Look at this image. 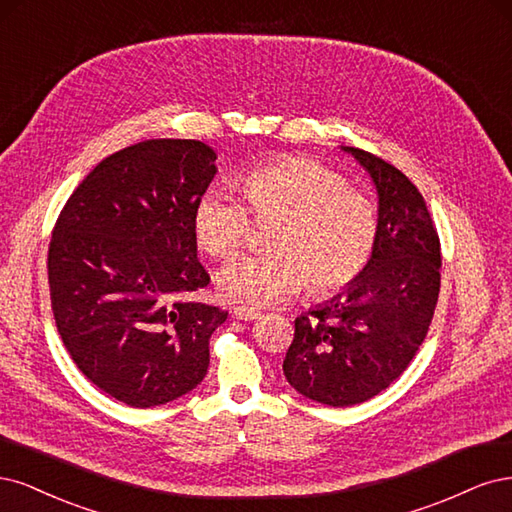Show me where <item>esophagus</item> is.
Masks as SVG:
<instances>
[{
  "label": "esophagus",
  "instance_id": "esophagus-1",
  "mask_svg": "<svg viewBox=\"0 0 512 512\" xmlns=\"http://www.w3.org/2000/svg\"><path fill=\"white\" fill-rule=\"evenodd\" d=\"M234 317L240 321H253L261 317V310L257 308H249V306H236L234 308Z\"/></svg>",
  "mask_w": 512,
  "mask_h": 512
}]
</instances>
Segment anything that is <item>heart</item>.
I'll list each match as a JSON object with an SVG mask.
<instances>
[{
	"label": "heart",
	"instance_id": "b5f03b06",
	"mask_svg": "<svg viewBox=\"0 0 512 512\" xmlns=\"http://www.w3.org/2000/svg\"><path fill=\"white\" fill-rule=\"evenodd\" d=\"M240 193L257 219L278 217L270 227V251L242 255L217 274L223 298L266 306L310 287L329 295L353 285L376 244V210L366 195L310 159H278L246 172ZM234 193L210 189L197 200V244L225 259L251 236V214Z\"/></svg>",
	"mask_w": 512,
	"mask_h": 512
}]
</instances>
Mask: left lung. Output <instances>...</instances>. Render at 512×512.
<instances>
[{"instance_id": "obj_1", "label": "left lung", "mask_w": 512, "mask_h": 512, "mask_svg": "<svg viewBox=\"0 0 512 512\" xmlns=\"http://www.w3.org/2000/svg\"><path fill=\"white\" fill-rule=\"evenodd\" d=\"M378 197L374 253L353 285L295 319L289 385L327 406L387 389L419 351L440 291V240L423 195L391 163L353 146Z\"/></svg>"}]
</instances>
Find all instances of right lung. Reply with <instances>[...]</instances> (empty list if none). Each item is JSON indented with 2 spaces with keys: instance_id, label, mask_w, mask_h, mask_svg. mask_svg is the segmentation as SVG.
<instances>
[{
  "instance_id": "obj_1",
  "label": "right lung",
  "mask_w": 512,
  "mask_h": 512,
  "mask_svg": "<svg viewBox=\"0 0 512 512\" xmlns=\"http://www.w3.org/2000/svg\"><path fill=\"white\" fill-rule=\"evenodd\" d=\"M200 140H146L106 157L63 206L48 246L61 340L78 370L134 408L202 383L217 306L189 302L210 283L193 212L217 174Z\"/></svg>"
}]
</instances>
